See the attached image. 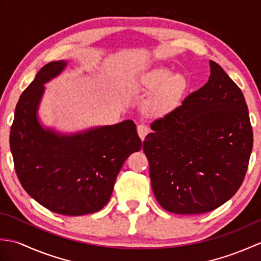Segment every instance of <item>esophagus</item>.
Returning <instances> with one entry per match:
<instances>
[{
    "instance_id": "1",
    "label": "esophagus",
    "mask_w": 261,
    "mask_h": 261,
    "mask_svg": "<svg viewBox=\"0 0 261 261\" xmlns=\"http://www.w3.org/2000/svg\"><path fill=\"white\" fill-rule=\"evenodd\" d=\"M137 130H138V134H139V137L141 138V140L145 139V137L149 134V127L145 123L138 124Z\"/></svg>"
}]
</instances>
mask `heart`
<instances>
[{"instance_id": "heart-1", "label": "heart", "mask_w": 261, "mask_h": 261, "mask_svg": "<svg viewBox=\"0 0 261 261\" xmlns=\"http://www.w3.org/2000/svg\"><path fill=\"white\" fill-rule=\"evenodd\" d=\"M164 85L154 99L153 105L158 110L170 107L178 98L186 87V81L181 75L171 76V71L167 68H160L153 73L151 85L159 87Z\"/></svg>"}]
</instances>
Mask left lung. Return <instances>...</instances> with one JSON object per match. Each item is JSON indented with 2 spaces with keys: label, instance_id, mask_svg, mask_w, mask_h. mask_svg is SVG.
Wrapping results in <instances>:
<instances>
[{
  "label": "left lung",
  "instance_id": "obj_1",
  "mask_svg": "<svg viewBox=\"0 0 261 261\" xmlns=\"http://www.w3.org/2000/svg\"><path fill=\"white\" fill-rule=\"evenodd\" d=\"M210 66L206 84L154 120L143 141L153 194L171 213L218 208L248 169L253 132L245 96L220 65Z\"/></svg>",
  "mask_w": 261,
  "mask_h": 261
}]
</instances>
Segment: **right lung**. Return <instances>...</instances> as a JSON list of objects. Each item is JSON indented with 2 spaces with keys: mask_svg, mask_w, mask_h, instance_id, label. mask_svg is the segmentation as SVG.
I'll use <instances>...</instances> for the list:
<instances>
[{
  "mask_svg": "<svg viewBox=\"0 0 261 261\" xmlns=\"http://www.w3.org/2000/svg\"><path fill=\"white\" fill-rule=\"evenodd\" d=\"M65 66L64 60L45 65L21 94L10 149L25 192L49 211L77 216L95 213L107 205L122 165L140 150L142 142L131 120L68 137L42 129L37 109L43 84Z\"/></svg>",
  "mask_w": 261,
  "mask_h": 261,
  "instance_id": "obj_1",
  "label": "right lung"
}]
</instances>
